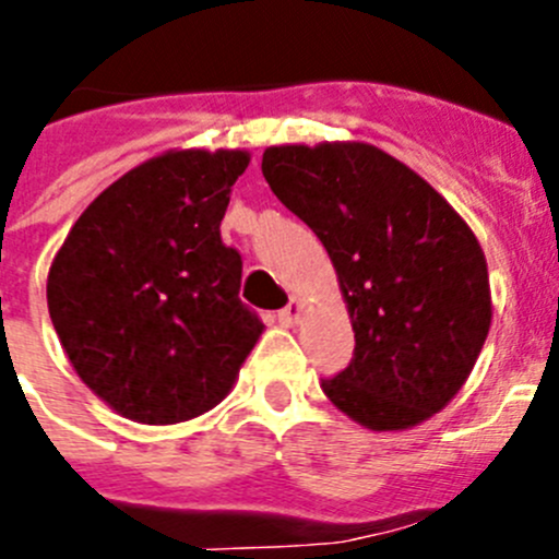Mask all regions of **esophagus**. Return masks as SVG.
I'll use <instances>...</instances> for the list:
<instances>
[{"mask_svg":"<svg viewBox=\"0 0 559 559\" xmlns=\"http://www.w3.org/2000/svg\"><path fill=\"white\" fill-rule=\"evenodd\" d=\"M300 314H304V304H300V297L292 295V300L286 304V309L278 311V322L284 328H295L297 320H300Z\"/></svg>","mask_w":559,"mask_h":559,"instance_id":"esophagus-1","label":"esophagus"}]
</instances>
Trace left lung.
I'll list each match as a JSON object with an SVG mask.
<instances>
[{"label":"left lung","instance_id":"8db88e82","mask_svg":"<svg viewBox=\"0 0 559 559\" xmlns=\"http://www.w3.org/2000/svg\"><path fill=\"white\" fill-rule=\"evenodd\" d=\"M270 190L320 237L356 356L322 391L374 432L444 411L491 328L488 264L468 223L419 174L356 140L270 145Z\"/></svg>","mask_w":559,"mask_h":559}]
</instances>
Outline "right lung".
I'll return each mask as SVG.
<instances>
[{"label": "right lung", "instance_id": "add662e5", "mask_svg": "<svg viewBox=\"0 0 559 559\" xmlns=\"http://www.w3.org/2000/svg\"><path fill=\"white\" fill-rule=\"evenodd\" d=\"M242 148H170L112 181L71 226L46 281L51 325L82 383L140 425L215 408L262 336L221 239Z\"/></svg>", "mask_w": 559, "mask_h": 559}]
</instances>
